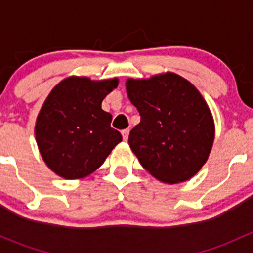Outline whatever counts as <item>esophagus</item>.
<instances>
[{
  "instance_id": "esophagus-1",
  "label": "esophagus",
  "mask_w": 253,
  "mask_h": 253,
  "mask_svg": "<svg viewBox=\"0 0 253 253\" xmlns=\"http://www.w3.org/2000/svg\"><path fill=\"white\" fill-rule=\"evenodd\" d=\"M121 134H122V138H124V141H127V139H128L129 129H128V128H126V129H122V131H121Z\"/></svg>"
}]
</instances>
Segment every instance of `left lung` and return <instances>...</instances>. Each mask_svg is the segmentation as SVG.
I'll return each mask as SVG.
<instances>
[{
	"label": "left lung",
	"instance_id": "8db88e82",
	"mask_svg": "<svg viewBox=\"0 0 253 253\" xmlns=\"http://www.w3.org/2000/svg\"><path fill=\"white\" fill-rule=\"evenodd\" d=\"M127 95L141 115L128 144L149 174L167 183L190 180L205 165L214 121L200 91L175 73L127 79Z\"/></svg>",
	"mask_w": 253,
	"mask_h": 253
}]
</instances>
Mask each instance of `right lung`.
I'll return each instance as SVG.
<instances>
[{"label":"right lung","mask_w":253,"mask_h":253,"mask_svg":"<svg viewBox=\"0 0 253 253\" xmlns=\"http://www.w3.org/2000/svg\"><path fill=\"white\" fill-rule=\"evenodd\" d=\"M119 79L68 77L51 90L35 125L40 154L55 174L67 180L85 177L105 162L122 141L101 109Z\"/></svg>","instance_id":"1"}]
</instances>
